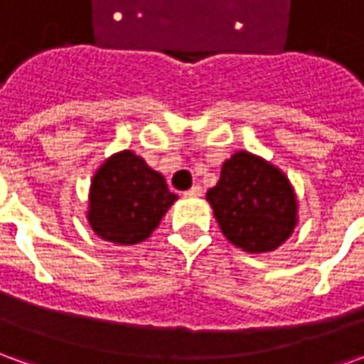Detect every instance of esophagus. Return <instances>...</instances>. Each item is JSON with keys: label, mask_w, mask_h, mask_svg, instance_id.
Instances as JSON below:
<instances>
[{"label": "esophagus", "mask_w": 364, "mask_h": 364, "mask_svg": "<svg viewBox=\"0 0 364 364\" xmlns=\"http://www.w3.org/2000/svg\"><path fill=\"white\" fill-rule=\"evenodd\" d=\"M203 195V187L200 185H193L189 191H185V197H200Z\"/></svg>", "instance_id": "obj_1"}]
</instances>
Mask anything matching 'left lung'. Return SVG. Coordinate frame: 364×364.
<instances>
[{
    "instance_id": "obj_1",
    "label": "left lung",
    "mask_w": 364,
    "mask_h": 364,
    "mask_svg": "<svg viewBox=\"0 0 364 364\" xmlns=\"http://www.w3.org/2000/svg\"><path fill=\"white\" fill-rule=\"evenodd\" d=\"M222 234L250 253L273 252L296 224V197L282 171L247 151L224 161L206 193Z\"/></svg>"
}]
</instances>
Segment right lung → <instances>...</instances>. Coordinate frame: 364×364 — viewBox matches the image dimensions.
<instances>
[{
	"label": "right lung",
	"mask_w": 364,
	"mask_h": 364,
	"mask_svg": "<svg viewBox=\"0 0 364 364\" xmlns=\"http://www.w3.org/2000/svg\"><path fill=\"white\" fill-rule=\"evenodd\" d=\"M175 198L158 171L124 150L107 159L93 177L87 218L97 236L132 245L158 228Z\"/></svg>",
	"instance_id": "add662e5"
}]
</instances>
